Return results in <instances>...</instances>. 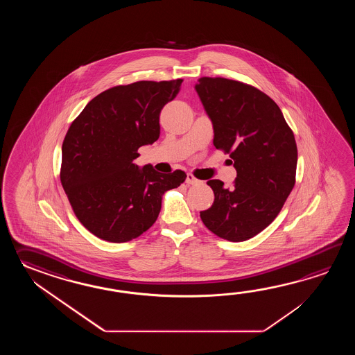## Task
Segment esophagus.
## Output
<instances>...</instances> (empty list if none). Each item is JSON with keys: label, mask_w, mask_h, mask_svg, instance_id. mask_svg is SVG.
Here are the masks:
<instances>
[{"label": "esophagus", "mask_w": 355, "mask_h": 355, "mask_svg": "<svg viewBox=\"0 0 355 355\" xmlns=\"http://www.w3.org/2000/svg\"><path fill=\"white\" fill-rule=\"evenodd\" d=\"M187 182L190 184V185H196V184H199V182H200V180H199V179H196L194 175L189 173V174L187 175Z\"/></svg>", "instance_id": "obj_1"}]
</instances>
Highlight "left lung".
I'll list each match as a JSON object with an SVG mask.
<instances>
[{"mask_svg":"<svg viewBox=\"0 0 355 355\" xmlns=\"http://www.w3.org/2000/svg\"><path fill=\"white\" fill-rule=\"evenodd\" d=\"M196 90L213 123L214 147L230 155L237 171L231 188L207 181L214 202L200 218L220 239L246 241L277 218L295 187L293 130L275 101L251 85L200 77Z\"/></svg>","mask_w":355,"mask_h":355,"instance_id":"1","label":"left lung"}]
</instances>
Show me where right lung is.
<instances>
[{
	"label": "right lung",
	"mask_w": 355,
	"mask_h": 355,
	"mask_svg": "<svg viewBox=\"0 0 355 355\" xmlns=\"http://www.w3.org/2000/svg\"><path fill=\"white\" fill-rule=\"evenodd\" d=\"M182 80L138 81L103 91L72 121L62 144L60 182L77 219L109 242L146 232L161 211L162 194L187 174H161L135 164L138 148L159 139V113Z\"/></svg>",
	"instance_id": "right-lung-1"
}]
</instances>
